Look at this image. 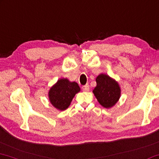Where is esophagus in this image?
I'll return each mask as SVG.
<instances>
[{"label":"esophagus","mask_w":159,"mask_h":159,"mask_svg":"<svg viewBox=\"0 0 159 159\" xmlns=\"http://www.w3.org/2000/svg\"><path fill=\"white\" fill-rule=\"evenodd\" d=\"M82 89H83V91H85V92H88L89 91V86L88 84H86V85H84L82 86Z\"/></svg>","instance_id":"obj_1"}]
</instances>
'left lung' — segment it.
<instances>
[{
    "label": "left lung",
    "mask_w": 159,
    "mask_h": 159,
    "mask_svg": "<svg viewBox=\"0 0 159 159\" xmlns=\"http://www.w3.org/2000/svg\"><path fill=\"white\" fill-rule=\"evenodd\" d=\"M96 83L97 86L93 89V93L98 101L104 108H111L120 98L119 84L106 74H100L96 78Z\"/></svg>",
    "instance_id": "1"
}]
</instances>
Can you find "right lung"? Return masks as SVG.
<instances>
[{
  "label": "right lung",
  "mask_w": 159,
  "mask_h": 159,
  "mask_svg": "<svg viewBox=\"0 0 159 159\" xmlns=\"http://www.w3.org/2000/svg\"><path fill=\"white\" fill-rule=\"evenodd\" d=\"M80 90L76 82H70L67 78H61L49 90L48 97L54 107L64 111L69 107L74 96Z\"/></svg>",
  "instance_id": "1"
}]
</instances>
